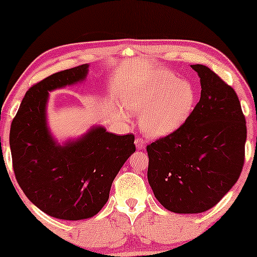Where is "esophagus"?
<instances>
[{
    "label": "esophagus",
    "instance_id": "1",
    "mask_svg": "<svg viewBox=\"0 0 257 257\" xmlns=\"http://www.w3.org/2000/svg\"><path fill=\"white\" fill-rule=\"evenodd\" d=\"M135 144H136L137 149H138V150H143L144 147H145V140H144L143 138H140V137H138V138L136 139Z\"/></svg>",
    "mask_w": 257,
    "mask_h": 257
}]
</instances>
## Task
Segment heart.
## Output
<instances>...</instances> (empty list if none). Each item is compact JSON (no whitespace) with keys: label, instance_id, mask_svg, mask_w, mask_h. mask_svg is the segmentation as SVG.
Masks as SVG:
<instances>
[{"label":"heart","instance_id":"obj_1","mask_svg":"<svg viewBox=\"0 0 257 257\" xmlns=\"http://www.w3.org/2000/svg\"><path fill=\"white\" fill-rule=\"evenodd\" d=\"M194 100L192 84L168 71L158 72L146 82L133 83L124 94L125 108L140 114L143 131L150 137H165L181 127Z\"/></svg>","mask_w":257,"mask_h":257}]
</instances>
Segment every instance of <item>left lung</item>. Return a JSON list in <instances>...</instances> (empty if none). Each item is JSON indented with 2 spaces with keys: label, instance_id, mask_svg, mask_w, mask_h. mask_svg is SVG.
Instances as JSON below:
<instances>
[{
  "label": "left lung",
  "instance_id": "obj_1",
  "mask_svg": "<svg viewBox=\"0 0 257 257\" xmlns=\"http://www.w3.org/2000/svg\"><path fill=\"white\" fill-rule=\"evenodd\" d=\"M201 97L181 127L147 145V179L158 201L179 214L206 212L240 177L247 126L231 86L208 66L191 65Z\"/></svg>",
  "mask_w": 257,
  "mask_h": 257
}]
</instances>
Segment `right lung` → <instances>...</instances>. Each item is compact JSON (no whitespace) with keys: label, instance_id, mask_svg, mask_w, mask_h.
<instances>
[{"label":"right lung","instance_id":"1","mask_svg":"<svg viewBox=\"0 0 257 257\" xmlns=\"http://www.w3.org/2000/svg\"><path fill=\"white\" fill-rule=\"evenodd\" d=\"M89 65L63 70L27 91L10 127L16 180L27 198L56 219L83 220L99 212L122 165L135 153V136L94 126L63 145L51 136L47 103L52 90L86 78Z\"/></svg>","mask_w":257,"mask_h":257}]
</instances>
